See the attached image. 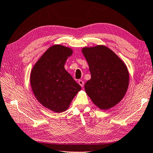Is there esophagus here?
I'll list each match as a JSON object with an SVG mask.
<instances>
[{
    "instance_id": "obj_1",
    "label": "esophagus",
    "mask_w": 153,
    "mask_h": 153,
    "mask_svg": "<svg viewBox=\"0 0 153 153\" xmlns=\"http://www.w3.org/2000/svg\"><path fill=\"white\" fill-rule=\"evenodd\" d=\"M78 83H79V85L81 87H83V86H84V82L82 81V80H79V81H78Z\"/></svg>"
}]
</instances>
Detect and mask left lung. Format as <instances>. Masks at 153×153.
<instances>
[{"instance_id":"8db88e82","label":"left lung","mask_w":153,"mask_h":153,"mask_svg":"<svg viewBox=\"0 0 153 153\" xmlns=\"http://www.w3.org/2000/svg\"><path fill=\"white\" fill-rule=\"evenodd\" d=\"M82 52L91 73V79L85 85L86 94L101 110L115 106L123 99L129 86L126 64L104 45L84 47Z\"/></svg>"}]
</instances>
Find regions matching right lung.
<instances>
[{"mask_svg": "<svg viewBox=\"0 0 153 153\" xmlns=\"http://www.w3.org/2000/svg\"><path fill=\"white\" fill-rule=\"evenodd\" d=\"M72 52L69 47L52 45L30 72V86L35 97L42 105L56 113L66 111L81 89L64 67Z\"/></svg>", "mask_w": 153, "mask_h": 153, "instance_id": "right-lung-1", "label": "right lung"}]
</instances>
